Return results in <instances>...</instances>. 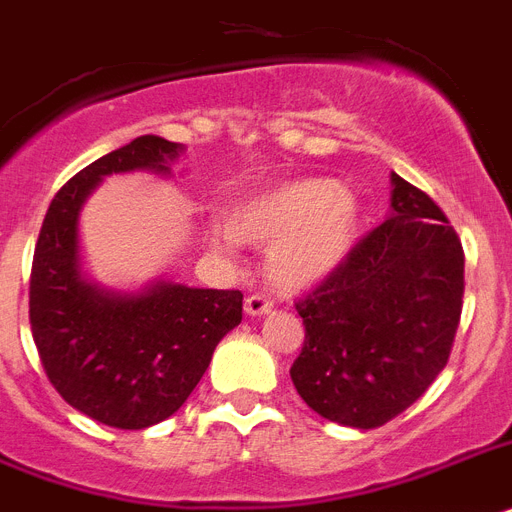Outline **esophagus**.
I'll use <instances>...</instances> for the list:
<instances>
[{
    "label": "esophagus",
    "mask_w": 512,
    "mask_h": 512,
    "mask_svg": "<svg viewBox=\"0 0 512 512\" xmlns=\"http://www.w3.org/2000/svg\"><path fill=\"white\" fill-rule=\"evenodd\" d=\"M270 307H273V302H270L268 296H263V294H252L244 299V312H247L249 317L265 315V312H270Z\"/></svg>",
    "instance_id": "34e87169"
}]
</instances>
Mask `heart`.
<instances>
[{"label":"heart","instance_id":"heart-1","mask_svg":"<svg viewBox=\"0 0 512 512\" xmlns=\"http://www.w3.org/2000/svg\"><path fill=\"white\" fill-rule=\"evenodd\" d=\"M359 203L336 179H296L252 197L234 213V226H213V242L231 252L239 239L268 249L270 283L307 291L341 268L354 247Z\"/></svg>","mask_w":512,"mask_h":512}]
</instances>
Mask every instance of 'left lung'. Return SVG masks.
Listing matches in <instances>:
<instances>
[{
  "label": "left lung",
  "mask_w": 512,
  "mask_h": 512,
  "mask_svg": "<svg viewBox=\"0 0 512 512\" xmlns=\"http://www.w3.org/2000/svg\"><path fill=\"white\" fill-rule=\"evenodd\" d=\"M390 218L296 302V393L328 422L375 429L448 364L463 307V247L435 200L390 174Z\"/></svg>",
  "instance_id": "8db88e82"
}]
</instances>
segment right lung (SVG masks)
I'll return each mask as SVG.
<instances>
[{"mask_svg": "<svg viewBox=\"0 0 512 512\" xmlns=\"http://www.w3.org/2000/svg\"><path fill=\"white\" fill-rule=\"evenodd\" d=\"M179 153V143L143 135L77 171L51 200L33 252L30 330L46 377L72 409L106 427L169 419L242 322V291L156 281L130 294L103 289L80 265L77 218L103 176L171 174Z\"/></svg>", "mask_w": 512, "mask_h": 512, "instance_id": "obj_1", "label": "right lung"}]
</instances>
